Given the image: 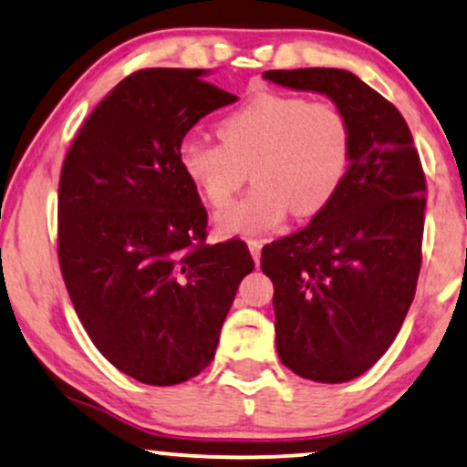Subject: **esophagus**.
I'll return each mask as SVG.
<instances>
[{
    "label": "esophagus",
    "mask_w": 467,
    "mask_h": 467,
    "mask_svg": "<svg viewBox=\"0 0 467 467\" xmlns=\"http://www.w3.org/2000/svg\"><path fill=\"white\" fill-rule=\"evenodd\" d=\"M247 247H250L254 263L258 265V261H261V247H263V241H261V239H247Z\"/></svg>",
    "instance_id": "esophagus-1"
}]
</instances>
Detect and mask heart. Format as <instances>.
Wrapping results in <instances>:
<instances>
[{
  "instance_id": "1",
  "label": "heart",
  "mask_w": 467,
  "mask_h": 467,
  "mask_svg": "<svg viewBox=\"0 0 467 467\" xmlns=\"http://www.w3.org/2000/svg\"><path fill=\"white\" fill-rule=\"evenodd\" d=\"M222 141L185 138L179 165L200 198L223 209L253 170L257 185L215 217L222 234H258L288 215L321 213L349 174L353 133L340 108L265 92L217 125Z\"/></svg>"
}]
</instances>
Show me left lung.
Returning a JSON list of instances; mask_svg holds the SVG:
<instances>
[{
	"instance_id": "8db88e82",
	"label": "left lung",
	"mask_w": 467,
	"mask_h": 467,
	"mask_svg": "<svg viewBox=\"0 0 467 467\" xmlns=\"http://www.w3.org/2000/svg\"><path fill=\"white\" fill-rule=\"evenodd\" d=\"M265 79L327 94L351 125L349 174L308 226L265 245L275 345L304 379L342 383L397 338L422 263L427 181L394 105L340 68L267 70Z\"/></svg>"
}]
</instances>
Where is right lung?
I'll use <instances>...</instances> for the list:
<instances>
[{
  "label": "right lung",
  "instance_id": "obj_1",
  "mask_svg": "<svg viewBox=\"0 0 467 467\" xmlns=\"http://www.w3.org/2000/svg\"><path fill=\"white\" fill-rule=\"evenodd\" d=\"M200 68H141L77 131L57 187V261L105 359L149 386L202 373L241 280L245 241L206 244V209L179 165L200 118L237 101Z\"/></svg>",
  "mask_w": 467,
  "mask_h": 467
}]
</instances>
